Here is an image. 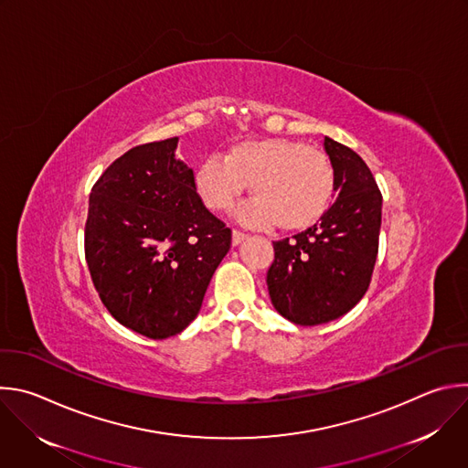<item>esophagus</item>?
<instances>
[{
  "instance_id": "obj_1",
  "label": "esophagus",
  "mask_w": 468,
  "mask_h": 468,
  "mask_svg": "<svg viewBox=\"0 0 468 468\" xmlns=\"http://www.w3.org/2000/svg\"><path fill=\"white\" fill-rule=\"evenodd\" d=\"M248 239V235L246 233H242V231H233V246H239L240 242H244Z\"/></svg>"
}]
</instances>
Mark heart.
Masks as SVG:
<instances>
[{"label": "heart", "instance_id": "b5f03b06", "mask_svg": "<svg viewBox=\"0 0 468 468\" xmlns=\"http://www.w3.org/2000/svg\"><path fill=\"white\" fill-rule=\"evenodd\" d=\"M250 186L255 200L242 207L248 224L303 231L331 207L336 178L322 150L282 137L240 141L195 173L198 197L217 213L231 209Z\"/></svg>", "mask_w": 468, "mask_h": 468}]
</instances>
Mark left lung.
<instances>
[{
  "instance_id": "8db88e82",
  "label": "left lung",
  "mask_w": 468,
  "mask_h": 468,
  "mask_svg": "<svg viewBox=\"0 0 468 468\" xmlns=\"http://www.w3.org/2000/svg\"><path fill=\"white\" fill-rule=\"evenodd\" d=\"M336 200L318 224L273 242L266 273L271 304L295 325H322L364 297L378 253L382 195L360 155L325 137Z\"/></svg>"
}]
</instances>
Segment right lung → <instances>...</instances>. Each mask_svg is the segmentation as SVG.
<instances>
[{"instance_id": "obj_1", "label": "right lung", "mask_w": 468, "mask_h": 468, "mask_svg": "<svg viewBox=\"0 0 468 468\" xmlns=\"http://www.w3.org/2000/svg\"><path fill=\"white\" fill-rule=\"evenodd\" d=\"M176 148L178 137H169L117 158L91 189L84 231L101 301L150 340L171 338L198 316L231 246V229L206 209Z\"/></svg>"}]
</instances>
